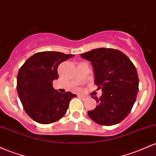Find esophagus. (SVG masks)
<instances>
[{
    "label": "esophagus",
    "mask_w": 156,
    "mask_h": 156,
    "mask_svg": "<svg viewBox=\"0 0 156 156\" xmlns=\"http://www.w3.org/2000/svg\"><path fill=\"white\" fill-rule=\"evenodd\" d=\"M79 98L81 99V100H83V101L87 100V99L88 98V97L86 96V95H79Z\"/></svg>",
    "instance_id": "1"
}]
</instances>
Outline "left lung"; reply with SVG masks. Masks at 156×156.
Wrapping results in <instances>:
<instances>
[{
	"label": "left lung",
	"mask_w": 156,
	"mask_h": 156,
	"mask_svg": "<svg viewBox=\"0 0 156 156\" xmlns=\"http://www.w3.org/2000/svg\"><path fill=\"white\" fill-rule=\"evenodd\" d=\"M81 57L91 62L95 83L103 92L99 98L92 97L98 105L88 111L89 117L100 125L119 124L136 102L139 83L136 66L125 54L109 48L92 49Z\"/></svg>",
	"instance_id": "obj_1"
}]
</instances>
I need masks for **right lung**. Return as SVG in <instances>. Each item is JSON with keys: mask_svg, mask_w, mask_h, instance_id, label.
<instances>
[{"mask_svg": "<svg viewBox=\"0 0 156 156\" xmlns=\"http://www.w3.org/2000/svg\"><path fill=\"white\" fill-rule=\"evenodd\" d=\"M74 55L49 51L37 52L20 68L17 77L18 96L25 112L39 124L61 119L70 100L77 96L70 92L61 93L52 86V81L58 78L59 64Z\"/></svg>", "mask_w": 156, "mask_h": 156, "instance_id": "1", "label": "right lung"}]
</instances>
